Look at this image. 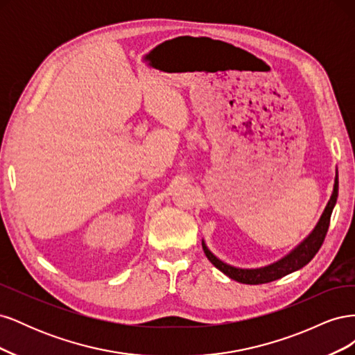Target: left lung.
<instances>
[{"mask_svg":"<svg viewBox=\"0 0 355 355\" xmlns=\"http://www.w3.org/2000/svg\"><path fill=\"white\" fill-rule=\"evenodd\" d=\"M338 189H339V180H338V173L335 178V185H333V192L330 196V200L327 202V206L321 214V218L318 220V223L315 225V228L313 230L308 237L300 243L299 245H296L295 249L290 252L288 254H286L284 257H282L280 261H277L271 265L263 266V268H254V270H244V268H235L232 265H228L222 262L220 259H218L209 249L206 243L202 240V250L206 253L207 259L218 268L219 271H222L225 275H228L232 280L243 283V284H263V283H270L274 280H278L287 274H292L300 268H304L313 257L317 254V252L320 250L321 244H323L326 234L329 230L330 225V216L333 207H335L336 200H338Z\"/></svg>","mask_w":355,"mask_h":355,"instance_id":"1","label":"left lung"}]
</instances>
